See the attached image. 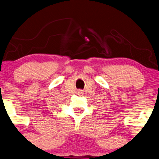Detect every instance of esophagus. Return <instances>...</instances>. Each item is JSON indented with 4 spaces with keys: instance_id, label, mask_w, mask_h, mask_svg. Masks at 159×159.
<instances>
[{
    "instance_id": "obj_1",
    "label": "esophagus",
    "mask_w": 159,
    "mask_h": 159,
    "mask_svg": "<svg viewBox=\"0 0 159 159\" xmlns=\"http://www.w3.org/2000/svg\"><path fill=\"white\" fill-rule=\"evenodd\" d=\"M78 93H80V94H82L83 91H78Z\"/></svg>"
}]
</instances>
